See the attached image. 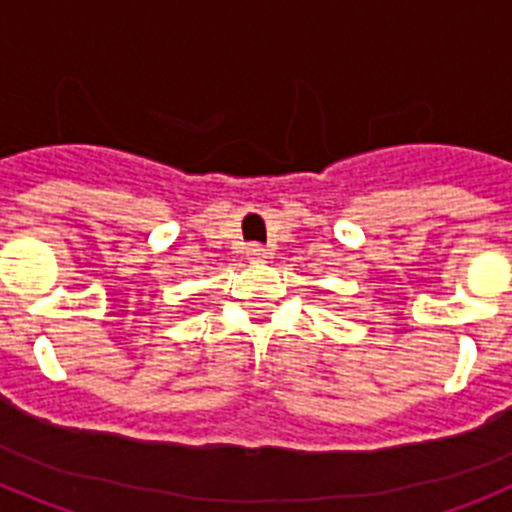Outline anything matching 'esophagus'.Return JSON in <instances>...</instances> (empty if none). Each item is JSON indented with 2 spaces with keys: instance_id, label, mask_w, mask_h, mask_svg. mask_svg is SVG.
<instances>
[{
  "instance_id": "34e87169",
  "label": "esophagus",
  "mask_w": 512,
  "mask_h": 512,
  "mask_svg": "<svg viewBox=\"0 0 512 512\" xmlns=\"http://www.w3.org/2000/svg\"><path fill=\"white\" fill-rule=\"evenodd\" d=\"M246 256L251 261H261V259H266V248L261 246V243H248V246H246Z\"/></svg>"
}]
</instances>
